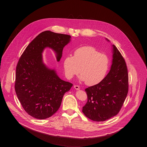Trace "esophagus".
<instances>
[{"instance_id": "esophagus-1", "label": "esophagus", "mask_w": 147, "mask_h": 147, "mask_svg": "<svg viewBox=\"0 0 147 147\" xmlns=\"http://www.w3.org/2000/svg\"><path fill=\"white\" fill-rule=\"evenodd\" d=\"M74 88L76 90H80V86H77V85H75V86H74Z\"/></svg>"}]
</instances>
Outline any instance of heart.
Masks as SVG:
<instances>
[{
  "mask_svg": "<svg viewBox=\"0 0 147 147\" xmlns=\"http://www.w3.org/2000/svg\"><path fill=\"white\" fill-rule=\"evenodd\" d=\"M110 61L106 55L101 53L96 48L84 46L77 49L74 56L65 57L63 67L66 77L72 78L79 73L80 80L86 81L88 86H94L106 77L109 69Z\"/></svg>",
  "mask_w": 147,
  "mask_h": 147,
  "instance_id": "b5f03b06",
  "label": "heart"
}]
</instances>
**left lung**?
Segmentation results:
<instances>
[{
  "label": "left lung",
  "instance_id": "8db88e82",
  "mask_svg": "<svg viewBox=\"0 0 147 147\" xmlns=\"http://www.w3.org/2000/svg\"><path fill=\"white\" fill-rule=\"evenodd\" d=\"M112 47L113 59L109 72L100 82L85 90L88 99L82 112L95 121H105L117 115L128 94L126 63L117 48L114 45Z\"/></svg>",
  "mask_w": 147,
  "mask_h": 147
}]
</instances>
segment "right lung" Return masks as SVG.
I'll use <instances>...</instances> for the list:
<instances>
[{
	"label": "right lung",
	"mask_w": 147,
	"mask_h": 147,
	"mask_svg": "<svg viewBox=\"0 0 147 147\" xmlns=\"http://www.w3.org/2000/svg\"><path fill=\"white\" fill-rule=\"evenodd\" d=\"M71 36L45 31L36 36L21 56L16 67L15 91L25 111L38 119H45L60 107L64 94L73 84L61 80L54 69L43 62L42 52L50 48L59 61Z\"/></svg>",
	"instance_id": "add662e5"
}]
</instances>
